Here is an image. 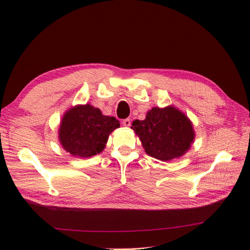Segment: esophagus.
Instances as JSON below:
<instances>
[{"label": "esophagus", "mask_w": 250, "mask_h": 250, "mask_svg": "<svg viewBox=\"0 0 250 250\" xmlns=\"http://www.w3.org/2000/svg\"><path fill=\"white\" fill-rule=\"evenodd\" d=\"M122 123H123V125L125 127H129L131 122H130V119H125V120H123V122H122Z\"/></svg>", "instance_id": "1"}]
</instances>
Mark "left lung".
I'll return each mask as SVG.
<instances>
[{"mask_svg":"<svg viewBox=\"0 0 250 250\" xmlns=\"http://www.w3.org/2000/svg\"><path fill=\"white\" fill-rule=\"evenodd\" d=\"M131 128L141 140L146 154L162 161L184 155L194 139L191 122L174 107H155L143 121L132 122Z\"/></svg>","mask_w":250,"mask_h":250,"instance_id":"obj_1","label":"left lung"}]
</instances>
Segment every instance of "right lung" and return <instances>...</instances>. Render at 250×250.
<instances>
[{"label": "right lung", "instance_id": "1", "mask_svg": "<svg viewBox=\"0 0 250 250\" xmlns=\"http://www.w3.org/2000/svg\"><path fill=\"white\" fill-rule=\"evenodd\" d=\"M118 127L120 122L114 117L103 115L99 108L76 106L62 118L60 143L73 156L92 157L104 149L109 133Z\"/></svg>", "mask_w": 250, "mask_h": 250}]
</instances>
